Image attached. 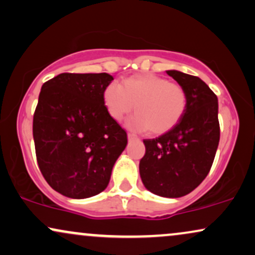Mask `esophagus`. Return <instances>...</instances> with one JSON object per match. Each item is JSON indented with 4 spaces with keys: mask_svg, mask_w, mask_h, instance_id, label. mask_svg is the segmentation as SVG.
<instances>
[{
    "mask_svg": "<svg viewBox=\"0 0 255 255\" xmlns=\"http://www.w3.org/2000/svg\"><path fill=\"white\" fill-rule=\"evenodd\" d=\"M127 136H128V140H134V138H136V136H135V135L131 134V133H128Z\"/></svg>",
    "mask_w": 255,
    "mask_h": 255,
    "instance_id": "1",
    "label": "esophagus"
}]
</instances>
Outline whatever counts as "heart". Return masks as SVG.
I'll use <instances>...</instances> for the list:
<instances>
[{
  "label": "heart",
  "mask_w": 255,
  "mask_h": 255,
  "mask_svg": "<svg viewBox=\"0 0 255 255\" xmlns=\"http://www.w3.org/2000/svg\"><path fill=\"white\" fill-rule=\"evenodd\" d=\"M108 114L121 121L133 111L128 125L135 130L160 135L172 129L185 114L188 98L183 87L155 75H136L111 83L104 92Z\"/></svg>",
  "instance_id": "obj_1"
}]
</instances>
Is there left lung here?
<instances>
[{
	"mask_svg": "<svg viewBox=\"0 0 255 255\" xmlns=\"http://www.w3.org/2000/svg\"><path fill=\"white\" fill-rule=\"evenodd\" d=\"M186 90L188 104L179 124L156 138L143 140L140 176L148 191L163 198H180L204 181L220 140L218 98L198 76L167 70Z\"/></svg>",
	"mask_w": 255,
	"mask_h": 255,
	"instance_id": "8db88e82",
	"label": "left lung"
}]
</instances>
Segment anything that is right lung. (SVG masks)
<instances>
[{"label":"right lung","instance_id":"1","mask_svg":"<svg viewBox=\"0 0 255 255\" xmlns=\"http://www.w3.org/2000/svg\"><path fill=\"white\" fill-rule=\"evenodd\" d=\"M107 73H62L43 83L33 120L38 167L60 194L94 196L107 188L127 146V133L108 114Z\"/></svg>","mask_w":255,"mask_h":255}]
</instances>
